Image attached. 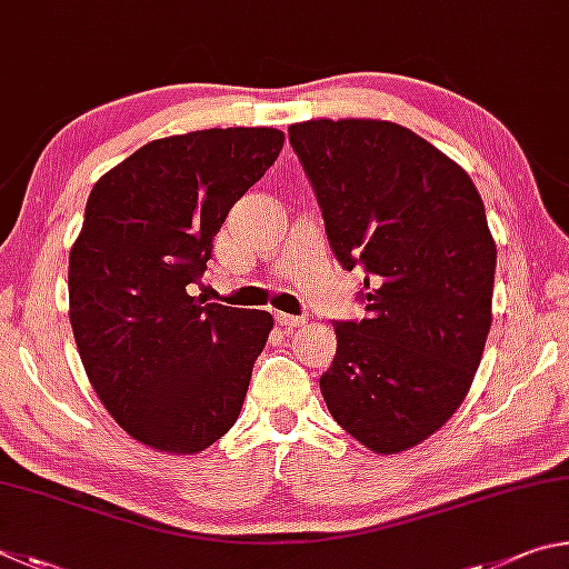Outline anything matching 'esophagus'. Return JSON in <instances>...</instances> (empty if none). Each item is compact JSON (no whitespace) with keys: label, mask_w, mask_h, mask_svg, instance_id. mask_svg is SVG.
Returning <instances> with one entry per match:
<instances>
[{"label":"esophagus","mask_w":569,"mask_h":569,"mask_svg":"<svg viewBox=\"0 0 569 569\" xmlns=\"http://www.w3.org/2000/svg\"><path fill=\"white\" fill-rule=\"evenodd\" d=\"M274 320H277L279 327H300V325H305V317L287 315V312H277Z\"/></svg>","instance_id":"obj_1"}]
</instances>
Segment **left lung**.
<instances>
[{
    "instance_id": "left-lung-1",
    "label": "left lung",
    "mask_w": 569,
    "mask_h": 569,
    "mask_svg": "<svg viewBox=\"0 0 569 569\" xmlns=\"http://www.w3.org/2000/svg\"><path fill=\"white\" fill-rule=\"evenodd\" d=\"M290 144L365 320L332 322L327 410L375 452L420 445L462 405L492 325L497 249L470 174L382 119H310Z\"/></svg>"
}]
</instances>
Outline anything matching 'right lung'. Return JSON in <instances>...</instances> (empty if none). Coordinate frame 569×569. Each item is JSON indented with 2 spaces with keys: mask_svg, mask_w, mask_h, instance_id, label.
<instances>
[{
  "mask_svg": "<svg viewBox=\"0 0 569 569\" xmlns=\"http://www.w3.org/2000/svg\"><path fill=\"white\" fill-rule=\"evenodd\" d=\"M282 142L272 127L154 139L89 192L69 252V322L107 412L159 452L204 450L242 410L272 315L204 305L189 287Z\"/></svg>",
  "mask_w": 569,
  "mask_h": 569,
  "instance_id": "obj_1",
  "label": "right lung"
}]
</instances>
